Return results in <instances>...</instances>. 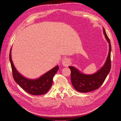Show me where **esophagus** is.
Masks as SVG:
<instances>
[{"instance_id": "esophagus-1", "label": "esophagus", "mask_w": 121, "mask_h": 121, "mask_svg": "<svg viewBox=\"0 0 121 121\" xmlns=\"http://www.w3.org/2000/svg\"><path fill=\"white\" fill-rule=\"evenodd\" d=\"M61 63H62L63 65L65 67H68L69 66V65L70 64V60L68 58H65L63 59L62 61H61Z\"/></svg>"}]
</instances>
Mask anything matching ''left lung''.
I'll return each mask as SVG.
<instances>
[{
    "instance_id": "obj_1",
    "label": "left lung",
    "mask_w": 121,
    "mask_h": 121,
    "mask_svg": "<svg viewBox=\"0 0 121 121\" xmlns=\"http://www.w3.org/2000/svg\"><path fill=\"white\" fill-rule=\"evenodd\" d=\"M103 33L109 43V52L104 65L98 71L91 74H85L75 67L69 66L71 70V81L74 89L82 93L89 92L98 89L104 83L111 69L110 54L111 46L110 40L103 28Z\"/></svg>"
}]
</instances>
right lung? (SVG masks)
<instances>
[{
  "label": "right lung",
  "mask_w": 121,
  "mask_h": 121,
  "mask_svg": "<svg viewBox=\"0 0 121 121\" xmlns=\"http://www.w3.org/2000/svg\"><path fill=\"white\" fill-rule=\"evenodd\" d=\"M11 48L9 59L12 70L13 76L16 83L26 92L32 95H42L50 89L53 83V78L59 69L58 65L53 68L39 78L35 79L25 77L17 70L12 60Z\"/></svg>",
  "instance_id": "1"
}]
</instances>
